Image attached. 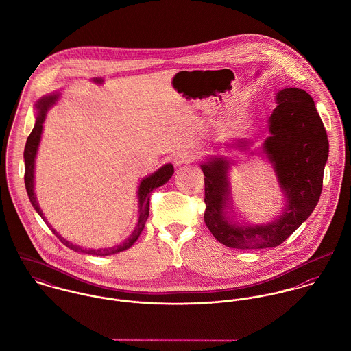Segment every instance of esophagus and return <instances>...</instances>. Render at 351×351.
<instances>
[{
    "label": "esophagus",
    "instance_id": "1",
    "mask_svg": "<svg viewBox=\"0 0 351 351\" xmlns=\"http://www.w3.org/2000/svg\"><path fill=\"white\" fill-rule=\"evenodd\" d=\"M195 160V155L191 152V151H178L176 154V158H174V163L177 166H181V165H185V163H191Z\"/></svg>",
    "mask_w": 351,
    "mask_h": 351
}]
</instances>
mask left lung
<instances>
[{
    "label": "left lung",
    "mask_w": 351,
    "mask_h": 351,
    "mask_svg": "<svg viewBox=\"0 0 351 351\" xmlns=\"http://www.w3.org/2000/svg\"><path fill=\"white\" fill-rule=\"evenodd\" d=\"M277 106L269 119L270 135L263 150L274 163L288 206L273 223L238 227L227 221L228 162L215 158L201 165L205 176L204 221L210 234L224 246L241 250L280 246L305 221L320 199L328 139L312 97L296 88L277 95ZM241 147L245 143L241 142Z\"/></svg>",
    "instance_id": "8db88e82"
}]
</instances>
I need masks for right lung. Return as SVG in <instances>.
<instances>
[{
	"label": "right lung",
	"mask_w": 351,
	"mask_h": 351,
	"mask_svg": "<svg viewBox=\"0 0 351 351\" xmlns=\"http://www.w3.org/2000/svg\"><path fill=\"white\" fill-rule=\"evenodd\" d=\"M58 99V95H52L49 97H45L42 100L38 101L36 104V108H38V117H36V123H35V127L32 130V132L29 134L28 139H27V145H25V149H24V160H25V174H24V182H25V189H27V193H28V197L29 201L32 204V206L36 209V212L42 216V219L45 220L43 217V213L36 202L35 199V193H34V165H35V156H36V151H38V146H39V142H40V135H42V130H43V123H45V119H46V112L49 110L51 105L56 101ZM174 173V167L171 163H167L165 166H162L158 171H155L154 174H151L150 177L145 178L139 186V192H138V196H139V205H141V213H139V220H138V226L135 228V231L132 232V235L120 246H117L116 249H109V250H89V254H93V255H109V254H114V252H119V251L127 250L130 249L135 242L136 239L139 238V235L142 234L143 228H145V223L149 217V212H150V196L154 189L162 186L163 184H166L170 177L173 176ZM46 221V220H45ZM51 231L59 238V241L66 245L69 249L74 251H82V252H86V250H82L80 246H74L73 243L67 242L66 239H63L60 235H58L55 232L53 228H51Z\"/></svg>",
	"instance_id": "add662e5"
}]
</instances>
